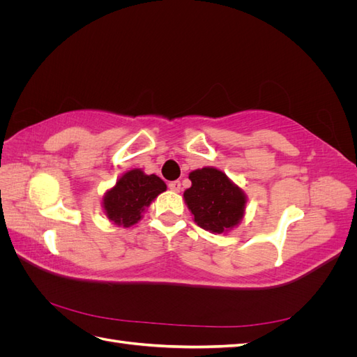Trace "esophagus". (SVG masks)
<instances>
[{
	"mask_svg": "<svg viewBox=\"0 0 357 357\" xmlns=\"http://www.w3.org/2000/svg\"><path fill=\"white\" fill-rule=\"evenodd\" d=\"M168 188H169L172 192H180L181 185H180V181H171L169 185H168Z\"/></svg>",
	"mask_w": 357,
	"mask_h": 357,
	"instance_id": "esophagus-1",
	"label": "esophagus"
}]
</instances>
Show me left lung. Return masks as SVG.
<instances>
[{
    "instance_id": "obj_1",
    "label": "left lung",
    "mask_w": 357,
    "mask_h": 357,
    "mask_svg": "<svg viewBox=\"0 0 357 357\" xmlns=\"http://www.w3.org/2000/svg\"><path fill=\"white\" fill-rule=\"evenodd\" d=\"M189 178L185 201L202 229L220 234L241 220L245 197L222 171L202 168L192 171Z\"/></svg>"
}]
</instances>
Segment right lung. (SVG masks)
I'll return each instance as SVG.
<instances>
[{"label":"right lung","instance_id":"obj_1","mask_svg":"<svg viewBox=\"0 0 357 357\" xmlns=\"http://www.w3.org/2000/svg\"><path fill=\"white\" fill-rule=\"evenodd\" d=\"M167 185L158 176H146L142 169L128 171L117 180L116 186L104 197L107 218L117 225L131 226Z\"/></svg>","mask_w":357,"mask_h":357}]
</instances>
